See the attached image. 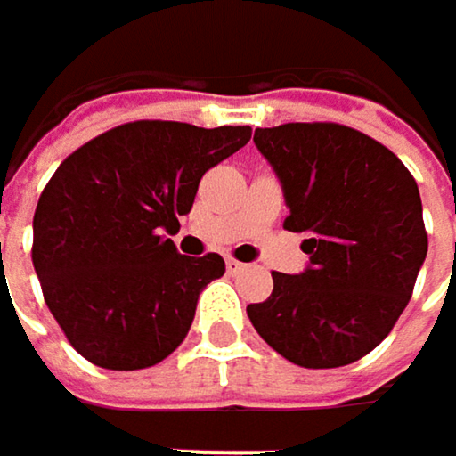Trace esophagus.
<instances>
[{
  "instance_id": "esophagus-1",
  "label": "esophagus",
  "mask_w": 456,
  "mask_h": 456,
  "mask_svg": "<svg viewBox=\"0 0 456 456\" xmlns=\"http://www.w3.org/2000/svg\"><path fill=\"white\" fill-rule=\"evenodd\" d=\"M227 269L234 274V272H242V269H245V264H240V261H234V258H227Z\"/></svg>"
}]
</instances>
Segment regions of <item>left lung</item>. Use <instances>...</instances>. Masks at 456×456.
I'll list each match as a JSON object with an SVG mask.
<instances>
[{
    "label": "left lung",
    "mask_w": 456,
    "mask_h": 456,
    "mask_svg": "<svg viewBox=\"0 0 456 456\" xmlns=\"http://www.w3.org/2000/svg\"><path fill=\"white\" fill-rule=\"evenodd\" d=\"M253 142L282 184L285 229L306 234L309 266L272 272V296L248 317L298 367L351 364L410 304L428 253L417 182L386 144L340 124L256 129Z\"/></svg>",
    "instance_id": "8db88e82"
}]
</instances>
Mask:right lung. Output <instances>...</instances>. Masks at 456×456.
Segmentation results:
<instances>
[{
    "label": "right lung",
    "instance_id": "add662e5",
    "mask_svg": "<svg viewBox=\"0 0 456 456\" xmlns=\"http://www.w3.org/2000/svg\"><path fill=\"white\" fill-rule=\"evenodd\" d=\"M250 126L134 121L89 139L46 182L34 214V269L68 343L105 370L163 362L190 332L224 258H190L163 234Z\"/></svg>",
    "mask_w": 456,
    "mask_h": 456
}]
</instances>
